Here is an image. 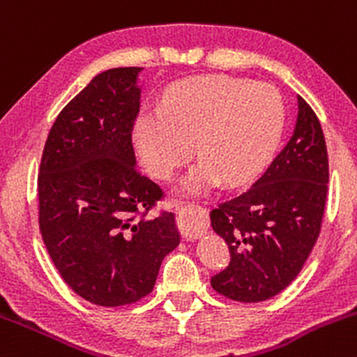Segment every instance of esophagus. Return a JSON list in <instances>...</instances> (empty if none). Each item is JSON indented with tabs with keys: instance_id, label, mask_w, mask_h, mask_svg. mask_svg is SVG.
<instances>
[{
	"instance_id": "34e87169",
	"label": "esophagus",
	"mask_w": 357,
	"mask_h": 357,
	"mask_svg": "<svg viewBox=\"0 0 357 357\" xmlns=\"http://www.w3.org/2000/svg\"><path fill=\"white\" fill-rule=\"evenodd\" d=\"M178 227H180V234H182L183 238H187V241H194V238L201 237L206 232V229L208 227L206 225H187V223H183L182 220L178 218Z\"/></svg>"
}]
</instances>
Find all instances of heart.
I'll return each mask as SVG.
<instances>
[{
  "mask_svg": "<svg viewBox=\"0 0 357 357\" xmlns=\"http://www.w3.org/2000/svg\"><path fill=\"white\" fill-rule=\"evenodd\" d=\"M277 87L230 75H204L168 87L163 101L135 122L142 163L168 178L196 151L203 160L187 172L182 189L199 194L225 180L248 182L266 168L285 128Z\"/></svg>",
  "mask_w": 357,
  "mask_h": 357,
  "instance_id": "heart-1",
  "label": "heart"
}]
</instances>
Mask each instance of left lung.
Returning <instances> with one entry per match:
<instances>
[{"instance_id":"8db88e82","label":"left lung","mask_w":357,"mask_h":357,"mask_svg":"<svg viewBox=\"0 0 357 357\" xmlns=\"http://www.w3.org/2000/svg\"><path fill=\"white\" fill-rule=\"evenodd\" d=\"M326 192L325 135L299 96L287 146L245 192L209 213L213 230L230 251L229 266L211 278V287L238 303H261L289 287L318 241Z\"/></svg>"}]
</instances>
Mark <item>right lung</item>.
<instances>
[{
  "label": "right lung",
  "mask_w": 357,
  "mask_h": 357,
  "mask_svg": "<svg viewBox=\"0 0 357 357\" xmlns=\"http://www.w3.org/2000/svg\"><path fill=\"white\" fill-rule=\"evenodd\" d=\"M94 77L54 120L38 175L39 230L58 273L96 306L153 292L165 256L180 244L175 215L151 211L165 192L135 167L137 73Z\"/></svg>",
  "instance_id": "obj_1"
}]
</instances>
